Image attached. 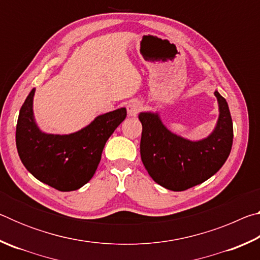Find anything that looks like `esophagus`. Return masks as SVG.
<instances>
[{"mask_svg":"<svg viewBox=\"0 0 260 260\" xmlns=\"http://www.w3.org/2000/svg\"><path fill=\"white\" fill-rule=\"evenodd\" d=\"M142 109V105L139 102V101H131V102L127 104V113L131 117H136L139 112Z\"/></svg>","mask_w":260,"mask_h":260,"instance_id":"esophagus-1","label":"esophagus"}]
</instances>
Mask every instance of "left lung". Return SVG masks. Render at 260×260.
Wrapping results in <instances>:
<instances>
[{
    "mask_svg": "<svg viewBox=\"0 0 260 260\" xmlns=\"http://www.w3.org/2000/svg\"><path fill=\"white\" fill-rule=\"evenodd\" d=\"M219 103L217 126L208 138L183 139L170 132L159 114L141 112V159L153 181L173 191H182L212 177L225 164L233 144V121L226 100L214 91Z\"/></svg>",
    "mask_w": 260,
    "mask_h": 260,
    "instance_id": "left-lung-1",
    "label": "left lung"
}]
</instances>
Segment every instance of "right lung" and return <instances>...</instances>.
I'll list each match as a JSON object with an SVG mask.
<instances>
[{"mask_svg":"<svg viewBox=\"0 0 260 260\" xmlns=\"http://www.w3.org/2000/svg\"><path fill=\"white\" fill-rule=\"evenodd\" d=\"M30 90L19 111L16 146L20 160L33 177L59 191L77 190L93 178L103 148L126 118V109L101 114L85 128L69 135L47 134L33 116Z\"/></svg>","mask_w":260,"mask_h":260,"instance_id":"obj_1","label":"right lung"}]
</instances>
